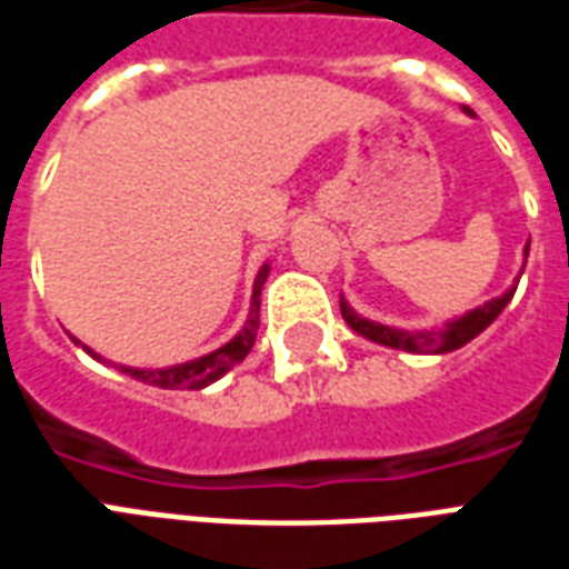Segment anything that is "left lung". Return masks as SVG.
<instances>
[{
	"instance_id": "obj_1",
	"label": "left lung",
	"mask_w": 569,
	"mask_h": 569,
	"mask_svg": "<svg viewBox=\"0 0 569 569\" xmlns=\"http://www.w3.org/2000/svg\"><path fill=\"white\" fill-rule=\"evenodd\" d=\"M469 112V109H466ZM530 243L525 247V256ZM515 296V286L509 292H502L500 298H490L488 305H481V308L469 310L466 317L460 320L448 322L445 329L439 332H406V329H393V326H381V322H371L366 317H359L357 310L347 305L345 298H341V317L345 322L353 329L357 335L362 338H369L375 345H383V347H393V350H408V353H451L457 347L469 345L476 335H481L488 329L490 322L497 320L502 313V308L512 301Z\"/></svg>"
}]
</instances>
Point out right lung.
Segmentation results:
<instances>
[{
  "instance_id": "1",
  "label": "right lung",
  "mask_w": 569,
  "mask_h": 569,
  "mask_svg": "<svg viewBox=\"0 0 569 569\" xmlns=\"http://www.w3.org/2000/svg\"><path fill=\"white\" fill-rule=\"evenodd\" d=\"M268 280V264H261L259 277H256V286H252V305H249V320L240 332L228 341L219 350H212L207 357L191 359V362H182V366H170V369H121L128 371L130 378H137L142 383H151V387H163V390H203L210 387L212 381H219L224 371L234 369L237 362H243L252 345H256V332H259V308H261V286ZM91 353V350H88ZM97 357V353H93ZM100 359V357H97Z\"/></svg>"
}]
</instances>
